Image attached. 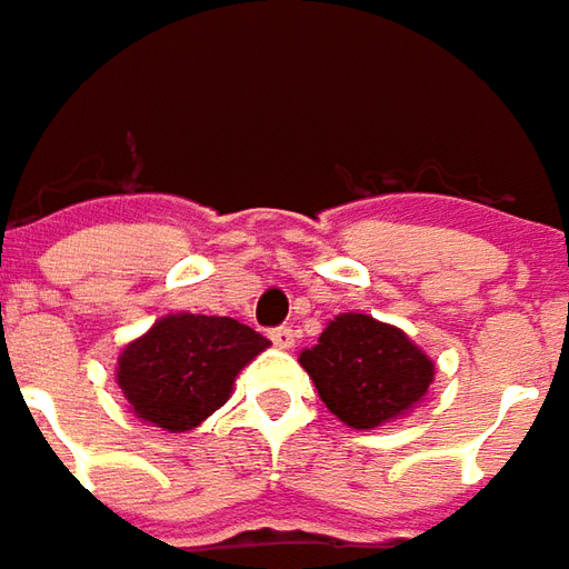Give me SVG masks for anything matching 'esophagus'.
<instances>
[{"label":"esophagus","instance_id":"34e87169","mask_svg":"<svg viewBox=\"0 0 569 569\" xmlns=\"http://www.w3.org/2000/svg\"><path fill=\"white\" fill-rule=\"evenodd\" d=\"M269 340L276 342L278 349H291L293 340H297V333H293V328H288V325H281V328L269 330Z\"/></svg>","mask_w":569,"mask_h":569}]
</instances>
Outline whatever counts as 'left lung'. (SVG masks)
<instances>
[{
    "label": "left lung",
    "mask_w": 569,
    "mask_h": 569,
    "mask_svg": "<svg viewBox=\"0 0 569 569\" xmlns=\"http://www.w3.org/2000/svg\"><path fill=\"white\" fill-rule=\"evenodd\" d=\"M300 365L330 413L365 432L401 420L435 380L432 358L405 330L361 312L333 318Z\"/></svg>",
    "instance_id": "8db88e82"
}]
</instances>
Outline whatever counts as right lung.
<instances>
[{
    "instance_id": "1",
    "label": "right lung",
    "mask_w": 569,
    "mask_h": 569,
    "mask_svg": "<svg viewBox=\"0 0 569 569\" xmlns=\"http://www.w3.org/2000/svg\"><path fill=\"white\" fill-rule=\"evenodd\" d=\"M266 346L263 333L236 318L177 312L124 346L116 380L134 417L189 432L227 405L239 370Z\"/></svg>"
}]
</instances>
